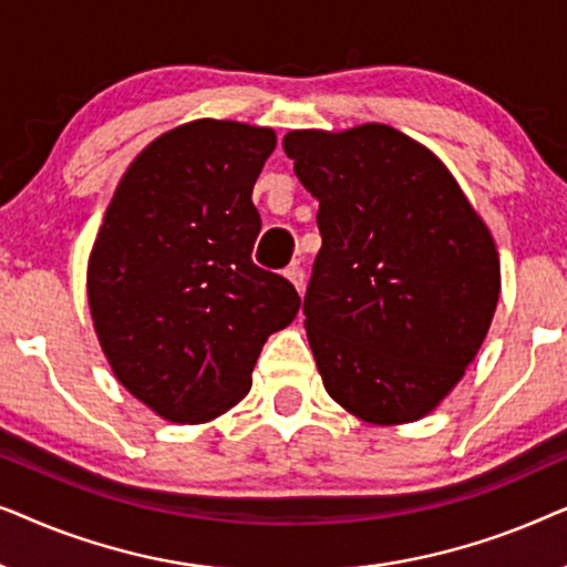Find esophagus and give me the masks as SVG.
<instances>
[{
    "mask_svg": "<svg viewBox=\"0 0 567 567\" xmlns=\"http://www.w3.org/2000/svg\"><path fill=\"white\" fill-rule=\"evenodd\" d=\"M284 276L289 278V281H291L293 286H297V291H299V293L305 291V270H301L299 266H289V268L284 270Z\"/></svg>",
    "mask_w": 567,
    "mask_h": 567,
    "instance_id": "1",
    "label": "esophagus"
}]
</instances>
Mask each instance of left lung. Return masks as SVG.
<instances>
[{
  "label": "left lung",
  "mask_w": 567,
  "mask_h": 567,
  "mask_svg": "<svg viewBox=\"0 0 567 567\" xmlns=\"http://www.w3.org/2000/svg\"><path fill=\"white\" fill-rule=\"evenodd\" d=\"M284 150L320 200L305 328L324 390L367 423L421 421L491 330V229L444 162L384 123L289 131Z\"/></svg>",
  "instance_id": "1"
}]
</instances>
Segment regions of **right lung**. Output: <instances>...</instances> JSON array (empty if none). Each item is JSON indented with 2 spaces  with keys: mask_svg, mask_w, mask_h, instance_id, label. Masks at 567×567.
<instances>
[{
  "mask_svg": "<svg viewBox=\"0 0 567 567\" xmlns=\"http://www.w3.org/2000/svg\"><path fill=\"white\" fill-rule=\"evenodd\" d=\"M276 131L198 118L131 162L87 260V301L113 374L169 423H208L250 392L268 336L301 299L250 252L252 185Z\"/></svg>",
  "mask_w": 567,
  "mask_h": 567,
  "instance_id": "add662e5",
  "label": "right lung"
}]
</instances>
